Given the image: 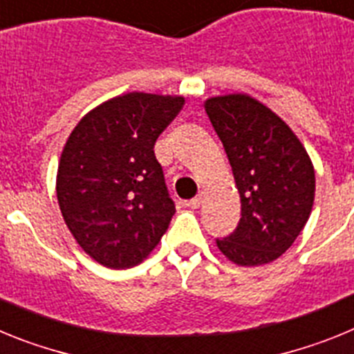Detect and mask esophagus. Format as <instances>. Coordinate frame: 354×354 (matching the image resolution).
<instances>
[{"label": "esophagus", "mask_w": 354, "mask_h": 354, "mask_svg": "<svg viewBox=\"0 0 354 354\" xmlns=\"http://www.w3.org/2000/svg\"><path fill=\"white\" fill-rule=\"evenodd\" d=\"M202 202H204V193H198V195H196L195 198L189 200V207L198 209L200 205H202Z\"/></svg>", "instance_id": "1"}]
</instances>
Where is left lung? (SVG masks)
Masks as SVG:
<instances>
[{
	"instance_id": "8db88e82",
	"label": "left lung",
	"mask_w": 354,
	"mask_h": 354,
	"mask_svg": "<svg viewBox=\"0 0 354 354\" xmlns=\"http://www.w3.org/2000/svg\"><path fill=\"white\" fill-rule=\"evenodd\" d=\"M204 106L241 196L239 225L216 245L237 266L270 264L290 248L310 218V156L286 122L248 93L211 97Z\"/></svg>"
}]
</instances>
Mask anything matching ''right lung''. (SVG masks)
I'll list each match as a JSON object with an SVG mask.
<instances>
[{
  "mask_svg": "<svg viewBox=\"0 0 354 354\" xmlns=\"http://www.w3.org/2000/svg\"><path fill=\"white\" fill-rule=\"evenodd\" d=\"M180 95L129 92L102 102L62 150L56 196L77 245L99 264L127 270L149 257L175 212L154 154Z\"/></svg>",
  "mask_w": 354,
  "mask_h": 354,
  "instance_id": "add662e5",
  "label": "right lung"
}]
</instances>
